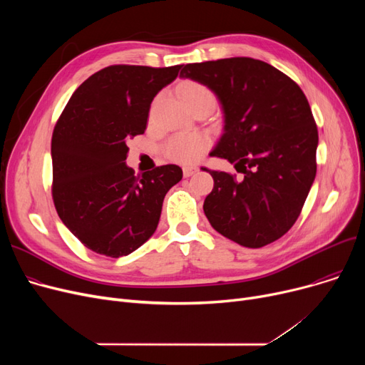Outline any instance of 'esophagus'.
<instances>
[{
  "label": "esophagus",
  "mask_w": 365,
  "mask_h": 365,
  "mask_svg": "<svg viewBox=\"0 0 365 365\" xmlns=\"http://www.w3.org/2000/svg\"><path fill=\"white\" fill-rule=\"evenodd\" d=\"M195 173H197L195 167H183V176L185 178L192 176V175H195Z\"/></svg>",
  "instance_id": "1"
}]
</instances>
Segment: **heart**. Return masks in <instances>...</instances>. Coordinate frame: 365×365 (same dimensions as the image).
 Here are the masks:
<instances>
[{"label":"heart","mask_w":365,"mask_h":365,"mask_svg":"<svg viewBox=\"0 0 365 365\" xmlns=\"http://www.w3.org/2000/svg\"><path fill=\"white\" fill-rule=\"evenodd\" d=\"M179 94L187 109L197 105H213L215 94L198 81H185L179 86ZM208 148V139L198 133H180L170 138L164 145L165 155L182 164H194L202 158Z\"/></svg>","instance_id":"heart-1"}]
</instances>
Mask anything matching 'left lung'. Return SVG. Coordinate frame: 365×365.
Wrapping results in <instances>:
<instances>
[{"label":"left lung","instance_id":"8db88e82","mask_svg":"<svg viewBox=\"0 0 365 365\" xmlns=\"http://www.w3.org/2000/svg\"><path fill=\"white\" fill-rule=\"evenodd\" d=\"M180 78L207 86L222 105L223 134L212 157L235 164L244 179L208 170L215 180L204 213L223 237L260 248L297 220L317 175L318 130L300 87L252 57L189 63Z\"/></svg>","mask_w":365,"mask_h":365}]
</instances>
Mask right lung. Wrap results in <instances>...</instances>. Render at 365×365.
Listing matches in <instances>:
<instances>
[{
	"label": "right lung",
	"instance_id": "right-lung-1",
	"mask_svg": "<svg viewBox=\"0 0 365 365\" xmlns=\"http://www.w3.org/2000/svg\"><path fill=\"white\" fill-rule=\"evenodd\" d=\"M182 65H113L73 91L51 138L53 201L61 220L91 252L133 253L155 232L165 194L182 180L167 164L140 178L125 164L127 140L146 130L153 98Z\"/></svg>",
	"mask_w": 365,
	"mask_h": 365
}]
</instances>
